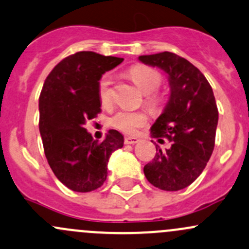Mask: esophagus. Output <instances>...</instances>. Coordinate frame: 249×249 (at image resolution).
I'll return each instance as SVG.
<instances>
[{"label": "esophagus", "mask_w": 249, "mask_h": 249, "mask_svg": "<svg viewBox=\"0 0 249 249\" xmlns=\"http://www.w3.org/2000/svg\"><path fill=\"white\" fill-rule=\"evenodd\" d=\"M125 144H136V143L140 142V140H138L137 137H130V136H127V137H125Z\"/></svg>", "instance_id": "obj_1"}]
</instances>
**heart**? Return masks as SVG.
Instances as JSON below:
<instances>
[{
    "label": "heart",
    "mask_w": 249,
    "mask_h": 249,
    "mask_svg": "<svg viewBox=\"0 0 249 249\" xmlns=\"http://www.w3.org/2000/svg\"><path fill=\"white\" fill-rule=\"evenodd\" d=\"M129 77L137 85L143 93H145V104L156 108L162 103V98L156 93V89L162 83V75L154 68L144 64L133 65L127 71ZM112 76L106 72L98 81V96L104 107L112 104ZM114 129L125 133H135L148 123V113L144 111H118L109 120Z\"/></svg>",
    "instance_id": "b5f03b06"
}]
</instances>
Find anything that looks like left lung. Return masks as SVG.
<instances>
[{"instance_id": "8db88e82", "label": "left lung", "mask_w": 249, "mask_h": 249, "mask_svg": "<svg viewBox=\"0 0 249 249\" xmlns=\"http://www.w3.org/2000/svg\"><path fill=\"white\" fill-rule=\"evenodd\" d=\"M140 61L163 70L171 86L168 103L150 129L151 137L160 143L167 138L171 146L156 145L155 158L143 171L160 190H182L199 177L213 151L218 109L213 88L198 68L173 52L140 56Z\"/></svg>"}]
</instances>
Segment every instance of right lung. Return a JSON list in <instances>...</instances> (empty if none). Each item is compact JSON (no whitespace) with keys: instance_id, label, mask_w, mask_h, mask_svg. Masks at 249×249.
I'll use <instances>...</instances> for the list:
<instances>
[{"instance_id":"1","label":"right lung","mask_w":249,"mask_h":249,"mask_svg":"<svg viewBox=\"0 0 249 249\" xmlns=\"http://www.w3.org/2000/svg\"><path fill=\"white\" fill-rule=\"evenodd\" d=\"M124 58L81 51L52 69L39 96V131L44 153L57 179L75 192L104 184L111 154L124 144L117 130L103 142L93 140L85 124L101 112L98 81Z\"/></svg>"}]
</instances>
